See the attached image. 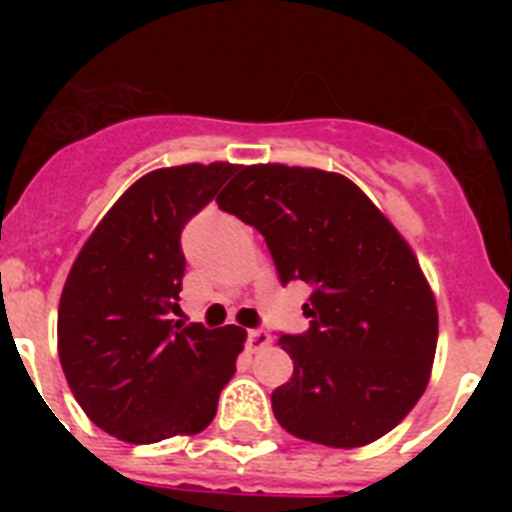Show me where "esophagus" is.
Listing matches in <instances>:
<instances>
[{"label":"esophagus","mask_w":512,"mask_h":512,"mask_svg":"<svg viewBox=\"0 0 512 512\" xmlns=\"http://www.w3.org/2000/svg\"><path fill=\"white\" fill-rule=\"evenodd\" d=\"M269 343H271L269 330H264V328L248 330V338H246V348H248V351H253V354H256V351L266 348V346H269Z\"/></svg>","instance_id":"1"}]
</instances>
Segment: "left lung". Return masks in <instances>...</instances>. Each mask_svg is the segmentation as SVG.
Listing matches in <instances>:
<instances>
[{"instance_id":"obj_1","label":"left lung","mask_w":512,"mask_h":512,"mask_svg":"<svg viewBox=\"0 0 512 512\" xmlns=\"http://www.w3.org/2000/svg\"><path fill=\"white\" fill-rule=\"evenodd\" d=\"M264 235L279 282H307L310 328L279 336L292 379L271 392L284 431L333 449L390 433L425 392L438 312L415 253L374 202L333 171L241 166L217 197Z\"/></svg>"}]
</instances>
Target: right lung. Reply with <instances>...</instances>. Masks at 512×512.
I'll return each mask as SVG.
<instances>
[{
  "instance_id": "obj_1",
  "label": "right lung",
  "mask_w": 512,
  "mask_h": 512,
  "mask_svg": "<svg viewBox=\"0 0 512 512\" xmlns=\"http://www.w3.org/2000/svg\"><path fill=\"white\" fill-rule=\"evenodd\" d=\"M241 166L156 169L102 217L58 305V356L81 410L128 443L205 431L246 330L169 320L187 259L182 230Z\"/></svg>"
}]
</instances>
